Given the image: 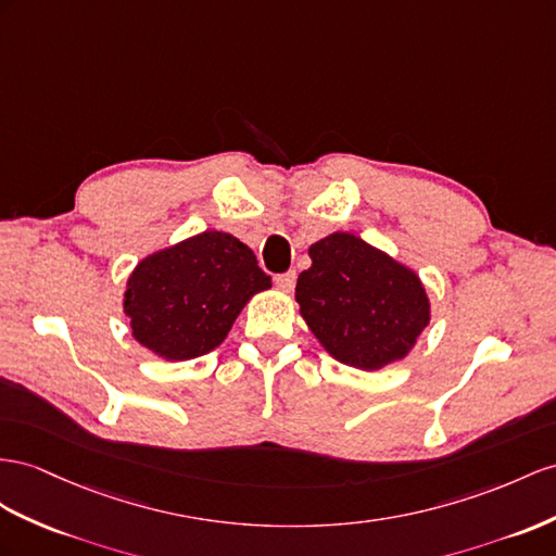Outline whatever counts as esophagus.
I'll list each match as a JSON object with an SVG mask.
<instances>
[{
    "label": "esophagus",
    "instance_id": "1",
    "mask_svg": "<svg viewBox=\"0 0 556 556\" xmlns=\"http://www.w3.org/2000/svg\"><path fill=\"white\" fill-rule=\"evenodd\" d=\"M277 287L283 291V293H291L293 287H295V269H289V273L283 275H277Z\"/></svg>",
    "mask_w": 556,
    "mask_h": 556
}]
</instances>
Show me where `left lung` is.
<instances>
[{"label":"left lung","mask_w":556,"mask_h":556,"mask_svg":"<svg viewBox=\"0 0 556 556\" xmlns=\"http://www.w3.org/2000/svg\"><path fill=\"white\" fill-rule=\"evenodd\" d=\"M309 258L295 301L326 352L362 371L404 359L430 324L418 275L350 232L319 239Z\"/></svg>","instance_id":"obj_1"}]
</instances>
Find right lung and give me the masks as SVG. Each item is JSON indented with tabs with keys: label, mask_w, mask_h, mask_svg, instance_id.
I'll return each mask as SVG.
<instances>
[{
	"label": "right lung",
	"mask_w": 556,
	"mask_h": 556,
	"mask_svg": "<svg viewBox=\"0 0 556 556\" xmlns=\"http://www.w3.org/2000/svg\"><path fill=\"white\" fill-rule=\"evenodd\" d=\"M273 287L253 251L208 230L140 261L126 283L134 338L170 362L218 348L249 298Z\"/></svg>",
	"instance_id": "add662e5"
}]
</instances>
